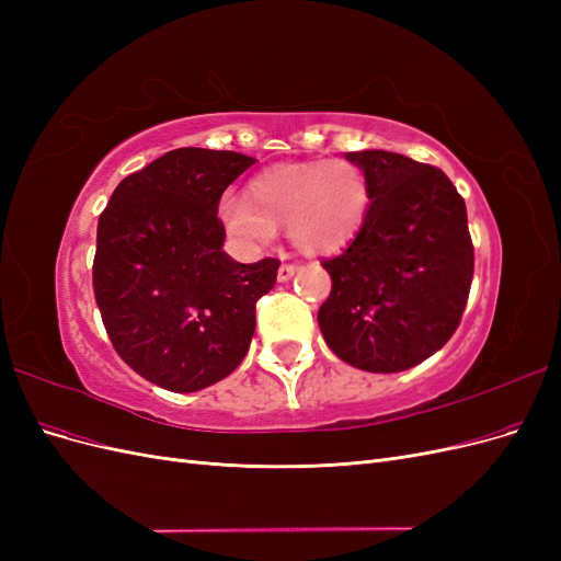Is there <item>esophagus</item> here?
<instances>
[{
    "instance_id": "obj_1",
    "label": "esophagus",
    "mask_w": 561,
    "mask_h": 561,
    "mask_svg": "<svg viewBox=\"0 0 561 561\" xmlns=\"http://www.w3.org/2000/svg\"><path fill=\"white\" fill-rule=\"evenodd\" d=\"M299 271V264H280V268H278V280L280 283H285V280H290L295 274Z\"/></svg>"
}]
</instances>
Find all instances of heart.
Returning a JSON list of instances; mask_svg holds the SVG:
<instances>
[{"mask_svg": "<svg viewBox=\"0 0 561 561\" xmlns=\"http://www.w3.org/2000/svg\"><path fill=\"white\" fill-rule=\"evenodd\" d=\"M369 182L353 163H278L248 184L245 196H225L219 219L233 239L268 245L290 229L297 248L325 254L348 245L365 225Z\"/></svg>", "mask_w": 561, "mask_h": 561, "instance_id": "1", "label": "heart"}]
</instances>
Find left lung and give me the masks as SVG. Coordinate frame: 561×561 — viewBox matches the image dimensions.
Here are the masks:
<instances>
[{
	"label": "left lung",
	"instance_id": "obj_1",
	"mask_svg": "<svg viewBox=\"0 0 561 561\" xmlns=\"http://www.w3.org/2000/svg\"><path fill=\"white\" fill-rule=\"evenodd\" d=\"M369 182L365 225L322 260L332 293L318 311L328 346L365 371H402L443 348L470 295L466 201L435 165L393 151H348Z\"/></svg>",
	"mask_w": 561,
	"mask_h": 561
}]
</instances>
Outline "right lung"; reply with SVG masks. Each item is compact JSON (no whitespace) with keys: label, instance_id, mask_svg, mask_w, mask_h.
I'll return each mask as SVG.
<instances>
[{"label":"right lung","instance_id":"right-lung-1","mask_svg":"<svg viewBox=\"0 0 561 561\" xmlns=\"http://www.w3.org/2000/svg\"><path fill=\"white\" fill-rule=\"evenodd\" d=\"M254 159L180 147L118 182L98 219L93 293L122 360L173 393H194L241 365L254 307L280 262H233L217 217Z\"/></svg>","mask_w":561,"mask_h":561}]
</instances>
